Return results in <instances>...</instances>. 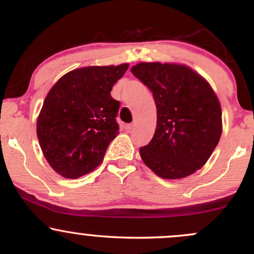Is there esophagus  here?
<instances>
[{"label": "esophagus", "instance_id": "34e87169", "mask_svg": "<svg viewBox=\"0 0 254 254\" xmlns=\"http://www.w3.org/2000/svg\"><path fill=\"white\" fill-rule=\"evenodd\" d=\"M124 128H126L127 131H131L132 128H133V124H127V126L124 127Z\"/></svg>", "mask_w": 254, "mask_h": 254}]
</instances>
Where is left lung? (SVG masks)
<instances>
[{
  "label": "left lung",
  "instance_id": "8db88e82",
  "mask_svg": "<svg viewBox=\"0 0 254 254\" xmlns=\"http://www.w3.org/2000/svg\"><path fill=\"white\" fill-rule=\"evenodd\" d=\"M131 72L151 90L158 113L153 139L139 149L142 161L164 180L194 174L210 158L222 133L215 92L184 64L141 62Z\"/></svg>",
  "mask_w": 254,
  "mask_h": 254
}]
</instances>
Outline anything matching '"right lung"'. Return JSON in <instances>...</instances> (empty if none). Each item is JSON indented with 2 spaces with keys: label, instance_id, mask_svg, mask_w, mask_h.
Masks as SVG:
<instances>
[{
  "label": "right lung",
  "instance_id": "add662e5",
  "mask_svg": "<svg viewBox=\"0 0 254 254\" xmlns=\"http://www.w3.org/2000/svg\"><path fill=\"white\" fill-rule=\"evenodd\" d=\"M127 67L123 63L74 69L48 92L38 116L37 134L44 156L61 176L74 180L102 162L119 134L120 102L110 91Z\"/></svg>",
  "mask_w": 254,
  "mask_h": 254
}]
</instances>
